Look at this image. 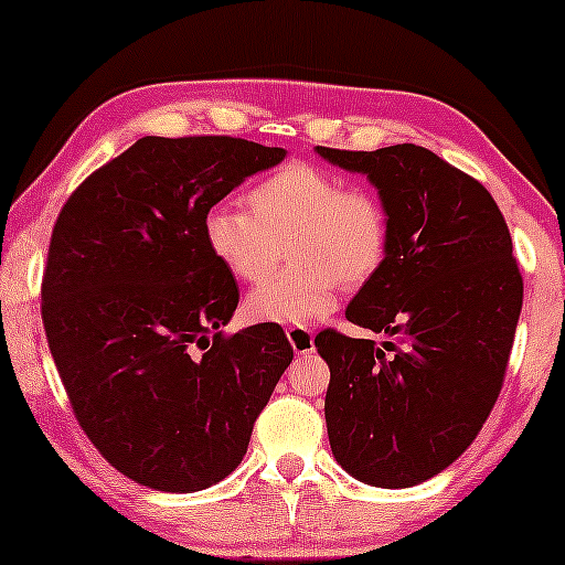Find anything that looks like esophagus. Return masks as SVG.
<instances>
[{
  "label": "esophagus",
  "instance_id": "obj_1",
  "mask_svg": "<svg viewBox=\"0 0 565 565\" xmlns=\"http://www.w3.org/2000/svg\"><path fill=\"white\" fill-rule=\"evenodd\" d=\"M285 334H288L290 339V347L296 350L298 354H311L316 350L313 344V331L308 327H300V323H296V327H288L285 329Z\"/></svg>",
  "mask_w": 565,
  "mask_h": 565
}]
</instances>
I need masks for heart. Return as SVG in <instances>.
<instances>
[{
  "mask_svg": "<svg viewBox=\"0 0 565 565\" xmlns=\"http://www.w3.org/2000/svg\"><path fill=\"white\" fill-rule=\"evenodd\" d=\"M249 213L215 203L200 234L211 257L238 282H262L288 249L290 267L246 300L257 321L311 323L337 306L347 285L381 273L391 249V218L367 184H347L311 161H290L246 192Z\"/></svg>",
  "mask_w": 565,
  "mask_h": 565,
  "instance_id": "heart-1",
  "label": "heart"
}]
</instances>
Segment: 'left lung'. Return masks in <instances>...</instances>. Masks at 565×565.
<instances>
[{"instance_id": "8db88e82", "label": "left lung", "mask_w": 565, "mask_h": 565, "mask_svg": "<svg viewBox=\"0 0 565 565\" xmlns=\"http://www.w3.org/2000/svg\"><path fill=\"white\" fill-rule=\"evenodd\" d=\"M316 151L367 174L391 218L388 259L344 316L393 342L313 339L331 452L360 481L408 489L468 450L504 385L522 311L512 236L491 192L424 146Z\"/></svg>"}]
</instances>
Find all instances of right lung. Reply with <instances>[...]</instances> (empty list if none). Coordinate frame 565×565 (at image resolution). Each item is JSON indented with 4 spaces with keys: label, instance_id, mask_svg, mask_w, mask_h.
Here are the masks:
<instances>
[{
    "label": "right lung",
    "instance_id": "add662e5",
    "mask_svg": "<svg viewBox=\"0 0 565 565\" xmlns=\"http://www.w3.org/2000/svg\"><path fill=\"white\" fill-rule=\"evenodd\" d=\"M285 149L146 136L61 207L45 337L76 422L122 476L192 493L242 462L292 347L277 323L223 334L238 285L203 244L207 207Z\"/></svg>",
    "mask_w": 565,
    "mask_h": 565
}]
</instances>
